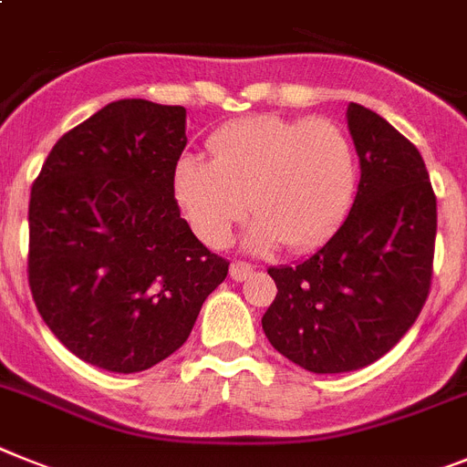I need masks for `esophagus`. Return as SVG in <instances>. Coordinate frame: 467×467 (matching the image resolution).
Instances as JSON below:
<instances>
[{"instance_id":"1","label":"esophagus","mask_w":467,"mask_h":467,"mask_svg":"<svg viewBox=\"0 0 467 467\" xmlns=\"http://www.w3.org/2000/svg\"><path fill=\"white\" fill-rule=\"evenodd\" d=\"M254 270H256V267L251 265V263L233 261V265H230V277H233L234 282H242V279L251 277V275H254Z\"/></svg>"}]
</instances>
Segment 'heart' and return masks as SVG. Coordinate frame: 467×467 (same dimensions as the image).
Masks as SVG:
<instances>
[{
  "label": "heart",
  "mask_w": 467,
  "mask_h": 467,
  "mask_svg": "<svg viewBox=\"0 0 467 467\" xmlns=\"http://www.w3.org/2000/svg\"><path fill=\"white\" fill-rule=\"evenodd\" d=\"M211 155H183L173 171L178 204L206 244H225L254 206L251 246L306 249L334 233L355 197V148L327 117L233 121L211 138Z\"/></svg>",
  "instance_id": "1"
}]
</instances>
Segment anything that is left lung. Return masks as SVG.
I'll use <instances>...</instances> for the list:
<instances>
[{
    "label": "left lung",
    "instance_id": "left-lung-1",
    "mask_svg": "<svg viewBox=\"0 0 467 467\" xmlns=\"http://www.w3.org/2000/svg\"><path fill=\"white\" fill-rule=\"evenodd\" d=\"M348 127L359 185L340 228L298 265L270 267L277 284L263 331L312 374H343L397 346L425 306L435 258L437 200L411 140L364 105Z\"/></svg>",
    "mask_w": 467,
    "mask_h": 467
}]
</instances>
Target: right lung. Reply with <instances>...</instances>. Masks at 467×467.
I'll use <instances>...</instances> for the list:
<instances>
[{
	"mask_svg": "<svg viewBox=\"0 0 467 467\" xmlns=\"http://www.w3.org/2000/svg\"><path fill=\"white\" fill-rule=\"evenodd\" d=\"M185 143V108L115 100L65 133L32 183L35 306L72 355L105 371H145L176 352L228 277L173 197Z\"/></svg>",
	"mask_w": 467,
	"mask_h": 467,
	"instance_id": "obj_1",
	"label": "right lung"
}]
</instances>
